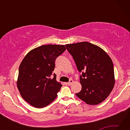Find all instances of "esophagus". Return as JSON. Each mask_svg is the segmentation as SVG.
<instances>
[{"label":"esophagus","mask_w":130,"mask_h":130,"mask_svg":"<svg viewBox=\"0 0 130 130\" xmlns=\"http://www.w3.org/2000/svg\"><path fill=\"white\" fill-rule=\"evenodd\" d=\"M73 83V80H72V79H70V80H69V81L68 83H67V84L68 85H70L72 84V83Z\"/></svg>","instance_id":"esophagus-1"}]
</instances>
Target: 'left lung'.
Wrapping results in <instances>:
<instances>
[{"label":"left lung","instance_id":"left-lung-1","mask_svg":"<svg viewBox=\"0 0 130 130\" xmlns=\"http://www.w3.org/2000/svg\"><path fill=\"white\" fill-rule=\"evenodd\" d=\"M80 76L82 86L76 96L89 105L103 102L111 93L115 84L113 65L104 50L87 42L67 44Z\"/></svg>","mask_w":130,"mask_h":130}]
</instances>
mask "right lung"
Listing matches in <instances>:
<instances>
[{"label":"right lung","instance_id":"obj_1","mask_svg":"<svg viewBox=\"0 0 130 130\" xmlns=\"http://www.w3.org/2000/svg\"><path fill=\"white\" fill-rule=\"evenodd\" d=\"M65 45H42L26 54L19 68L17 87L26 102L36 108L45 107L57 98L62 85L53 71L56 58L65 51Z\"/></svg>","mask_w":130,"mask_h":130}]
</instances>
